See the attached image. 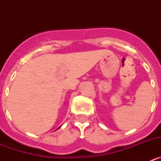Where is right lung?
I'll use <instances>...</instances> for the list:
<instances>
[{
    "label": "right lung",
    "instance_id": "add662e5",
    "mask_svg": "<svg viewBox=\"0 0 161 161\" xmlns=\"http://www.w3.org/2000/svg\"><path fill=\"white\" fill-rule=\"evenodd\" d=\"M59 128H58V129H59Z\"/></svg>",
    "mask_w": 161,
    "mask_h": 161
}]
</instances>
